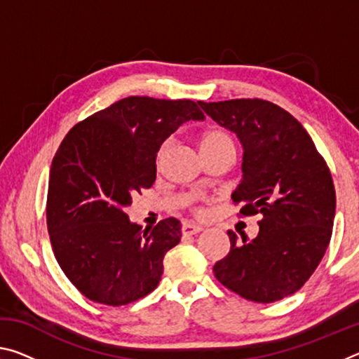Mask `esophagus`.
<instances>
[{"label":"esophagus","mask_w":359,"mask_h":359,"mask_svg":"<svg viewBox=\"0 0 359 359\" xmlns=\"http://www.w3.org/2000/svg\"><path fill=\"white\" fill-rule=\"evenodd\" d=\"M203 231V226H199V224H194V223H185L184 226H182V233L185 236H193V234H198Z\"/></svg>","instance_id":"esophagus-1"}]
</instances>
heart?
<instances>
[{"mask_svg": "<svg viewBox=\"0 0 359 359\" xmlns=\"http://www.w3.org/2000/svg\"><path fill=\"white\" fill-rule=\"evenodd\" d=\"M220 145H228V147H234L233 139H231L224 131H222V130H209L203 136L201 149H204V147H220ZM165 149H166V144L160 149V154H158V156L163 155Z\"/></svg>", "mask_w": 359, "mask_h": 359, "instance_id": "obj_1", "label": "heart"}]
</instances>
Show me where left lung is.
<instances>
[{
	"label": "left lung",
	"instance_id": "left-lung-1",
	"mask_svg": "<svg viewBox=\"0 0 359 359\" xmlns=\"http://www.w3.org/2000/svg\"><path fill=\"white\" fill-rule=\"evenodd\" d=\"M199 106L244 149L231 198L242 215H263L252 241L228 231L229 253L214 274L248 301H280L309 280L330 244L336 214L330 168L304 126L277 104L255 98Z\"/></svg>",
	"mask_w": 359,
	"mask_h": 359
}]
</instances>
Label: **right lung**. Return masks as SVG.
Here are the masks:
<instances>
[{
	"mask_svg": "<svg viewBox=\"0 0 359 359\" xmlns=\"http://www.w3.org/2000/svg\"><path fill=\"white\" fill-rule=\"evenodd\" d=\"M188 120H204L190 100L128 96L77 123L60 144L47 229L65 276L90 301L125 306L160 283L182 224L166 218L142 231L125 209L133 194L154 185L158 150Z\"/></svg>",
	"mask_w": 359,
	"mask_h": 359,
	"instance_id": "obj_1",
	"label": "right lung"
}]
</instances>
